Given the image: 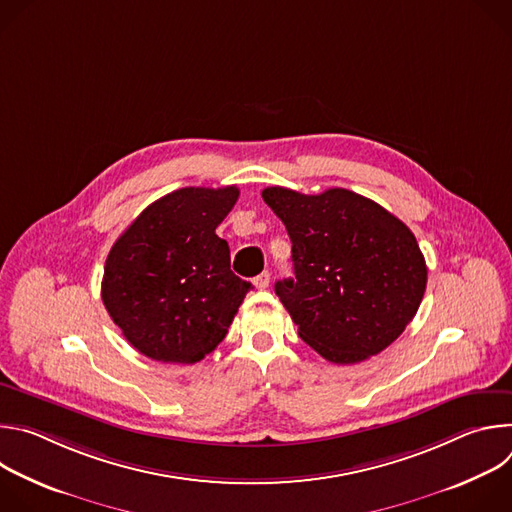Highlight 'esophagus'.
Listing matches in <instances>:
<instances>
[{
  "instance_id": "34e87169",
  "label": "esophagus",
  "mask_w": 512,
  "mask_h": 512,
  "mask_svg": "<svg viewBox=\"0 0 512 512\" xmlns=\"http://www.w3.org/2000/svg\"><path fill=\"white\" fill-rule=\"evenodd\" d=\"M269 279H271L269 271H263V273H259V275L253 279V285H255L257 289H265V287H269Z\"/></svg>"
}]
</instances>
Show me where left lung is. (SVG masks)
I'll return each instance as SVG.
<instances>
[{
    "mask_svg": "<svg viewBox=\"0 0 512 512\" xmlns=\"http://www.w3.org/2000/svg\"><path fill=\"white\" fill-rule=\"evenodd\" d=\"M291 239L294 277L275 294L300 338L336 364L362 362L395 342L417 314L427 267L395 214L346 188L261 192Z\"/></svg>",
    "mask_w": 512,
    "mask_h": 512,
    "instance_id": "left-lung-1",
    "label": "left lung"
}]
</instances>
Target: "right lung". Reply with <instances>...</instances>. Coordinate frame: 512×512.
Masks as SVG:
<instances>
[{
  "mask_svg": "<svg viewBox=\"0 0 512 512\" xmlns=\"http://www.w3.org/2000/svg\"><path fill=\"white\" fill-rule=\"evenodd\" d=\"M237 186L180 188L152 202L111 247L101 298L127 342L152 360L194 364L229 332L251 283L214 231Z\"/></svg>",
  "mask_w": 512,
  "mask_h": 512,
  "instance_id": "obj_1",
  "label": "right lung"
}]
</instances>
